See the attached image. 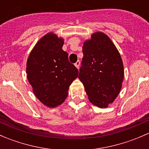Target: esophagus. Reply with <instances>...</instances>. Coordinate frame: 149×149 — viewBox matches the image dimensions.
Listing matches in <instances>:
<instances>
[{"label": "esophagus", "instance_id": "obj_1", "mask_svg": "<svg viewBox=\"0 0 149 149\" xmlns=\"http://www.w3.org/2000/svg\"><path fill=\"white\" fill-rule=\"evenodd\" d=\"M80 63H80V61H78L77 62H76V63H75V66H76V67L78 69L79 68V66H80Z\"/></svg>", "mask_w": 149, "mask_h": 149}]
</instances>
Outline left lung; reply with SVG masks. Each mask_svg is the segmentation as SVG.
Listing matches in <instances>:
<instances>
[{"mask_svg": "<svg viewBox=\"0 0 149 149\" xmlns=\"http://www.w3.org/2000/svg\"><path fill=\"white\" fill-rule=\"evenodd\" d=\"M79 79L90 102L107 108L120 92L124 66L120 54L104 33L97 31L84 41Z\"/></svg>", "mask_w": 149, "mask_h": 149, "instance_id": "obj_1", "label": "left lung"}]
</instances>
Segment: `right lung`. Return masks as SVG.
<instances>
[{
	"label": "right lung",
	"mask_w": 149,
	"mask_h": 149,
	"mask_svg": "<svg viewBox=\"0 0 149 149\" xmlns=\"http://www.w3.org/2000/svg\"><path fill=\"white\" fill-rule=\"evenodd\" d=\"M63 38L47 33L36 43L26 61L27 79L33 93L49 108L64 102L69 86L79 74L68 61V54L63 50Z\"/></svg>",
	"instance_id": "obj_1"
}]
</instances>
